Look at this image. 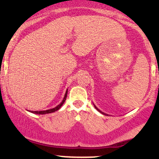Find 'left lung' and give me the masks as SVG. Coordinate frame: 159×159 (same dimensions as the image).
Masks as SVG:
<instances>
[{
    "label": "left lung",
    "instance_id": "8db88e82",
    "mask_svg": "<svg viewBox=\"0 0 159 159\" xmlns=\"http://www.w3.org/2000/svg\"><path fill=\"white\" fill-rule=\"evenodd\" d=\"M94 106H95V109H96V110H97V111H99V112H100V113H102V115H106V116H108V115H107V114H105V113H103V112H102V111H100V110H99V109H98V108H97V107H95V104H94Z\"/></svg>",
    "mask_w": 159,
    "mask_h": 159
}]
</instances>
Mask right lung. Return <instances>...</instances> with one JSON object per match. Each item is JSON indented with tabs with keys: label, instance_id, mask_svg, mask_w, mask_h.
<instances>
[{
	"label": "right lung",
	"instance_id": "1",
	"mask_svg": "<svg viewBox=\"0 0 159 159\" xmlns=\"http://www.w3.org/2000/svg\"><path fill=\"white\" fill-rule=\"evenodd\" d=\"M67 91H66V93H65V95H64V99H63L62 102H60L59 105H57L56 107L52 108V109H49V110H46V111H30V112H32V113H34V114H37V115H45V114L52 113V112L57 111H58L59 109H60V108L62 107V105L64 103V102H65V100H66V98H67Z\"/></svg>",
	"mask_w": 159,
	"mask_h": 159
}]
</instances>
